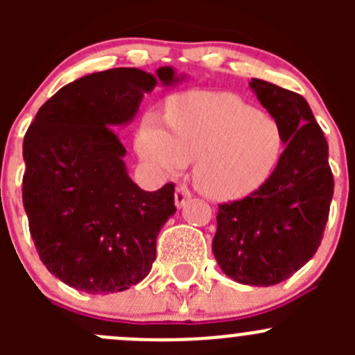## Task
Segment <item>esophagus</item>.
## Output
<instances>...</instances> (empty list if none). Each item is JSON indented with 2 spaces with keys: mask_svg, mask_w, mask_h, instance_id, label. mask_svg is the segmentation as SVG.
<instances>
[{
  "mask_svg": "<svg viewBox=\"0 0 355 355\" xmlns=\"http://www.w3.org/2000/svg\"><path fill=\"white\" fill-rule=\"evenodd\" d=\"M191 191H189L187 187H184V185H180V187H177V191H175V206L180 209V207H184L185 204L191 200Z\"/></svg>",
  "mask_w": 355,
  "mask_h": 355,
  "instance_id": "esophagus-1",
  "label": "esophagus"
}]
</instances>
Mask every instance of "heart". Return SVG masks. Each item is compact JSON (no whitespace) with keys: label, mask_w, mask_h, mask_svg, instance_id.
<instances>
[{"label":"heart","mask_w":355,"mask_h":355,"mask_svg":"<svg viewBox=\"0 0 355 355\" xmlns=\"http://www.w3.org/2000/svg\"><path fill=\"white\" fill-rule=\"evenodd\" d=\"M168 132L149 116L137 135V153L164 173H178L196 161L194 182L218 200L256 192L282 155L280 127L239 96L191 92L168 103Z\"/></svg>","instance_id":"1"}]
</instances>
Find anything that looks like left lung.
Returning a JSON list of instances; mask_svg holds the SVG:
<instances>
[{
	"label": "left lung",
	"mask_w": 355,
	"mask_h": 355,
	"mask_svg": "<svg viewBox=\"0 0 355 355\" xmlns=\"http://www.w3.org/2000/svg\"><path fill=\"white\" fill-rule=\"evenodd\" d=\"M249 85L280 127L285 149L256 192L220 204L213 254L239 284L270 287L292 277L320 247L333 175L327 139L306 99L261 78Z\"/></svg>",
	"instance_id": "obj_1"
}]
</instances>
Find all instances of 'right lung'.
I'll return each instance as SVG.
<instances>
[{"label": "right lung", "mask_w": 355, "mask_h": 355, "mask_svg": "<svg viewBox=\"0 0 355 355\" xmlns=\"http://www.w3.org/2000/svg\"><path fill=\"white\" fill-rule=\"evenodd\" d=\"M184 78L171 67L156 75L111 68L70 82L39 108L24 137L22 200L39 257L63 284L105 295L151 271L157 234L177 211L175 185L142 191L113 128L134 120L157 82Z\"/></svg>", "instance_id": "1"}]
</instances>
